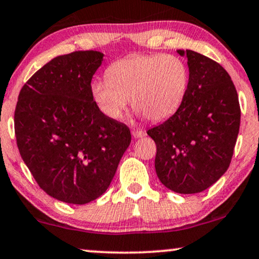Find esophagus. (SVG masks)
I'll return each mask as SVG.
<instances>
[{"mask_svg": "<svg viewBox=\"0 0 259 259\" xmlns=\"http://www.w3.org/2000/svg\"><path fill=\"white\" fill-rule=\"evenodd\" d=\"M132 136H133V138H135V139H138V138H142V137H144L145 132H144V131H142V130H133L132 131Z\"/></svg>", "mask_w": 259, "mask_h": 259, "instance_id": "1", "label": "esophagus"}]
</instances>
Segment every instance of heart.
Wrapping results in <instances>:
<instances>
[{
  "instance_id": "obj_1",
  "label": "heart",
  "mask_w": 259,
  "mask_h": 259,
  "mask_svg": "<svg viewBox=\"0 0 259 259\" xmlns=\"http://www.w3.org/2000/svg\"><path fill=\"white\" fill-rule=\"evenodd\" d=\"M105 76L91 85L92 97L104 115L120 120L131 100L133 109L159 122L183 104L190 74L178 56L132 54L111 63Z\"/></svg>"
}]
</instances>
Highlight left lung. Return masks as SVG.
<instances>
[{"mask_svg": "<svg viewBox=\"0 0 259 259\" xmlns=\"http://www.w3.org/2000/svg\"><path fill=\"white\" fill-rule=\"evenodd\" d=\"M188 88L177 113L148 131L156 143L155 168L162 184L181 194L209 188L231 164L240 127V105L231 76L220 63L192 50Z\"/></svg>", "mask_w": 259, "mask_h": 259, "instance_id": "obj_1", "label": "left lung"}]
</instances>
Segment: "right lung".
Masks as SVG:
<instances>
[{
	"label": "right lung",
	"instance_id": "add662e5",
	"mask_svg": "<svg viewBox=\"0 0 259 259\" xmlns=\"http://www.w3.org/2000/svg\"><path fill=\"white\" fill-rule=\"evenodd\" d=\"M103 54L57 56L22 86L14 113L19 152L44 192L86 204L102 196L131 143L126 124L94 101L92 76Z\"/></svg>",
	"mask_w": 259,
	"mask_h": 259
}]
</instances>
